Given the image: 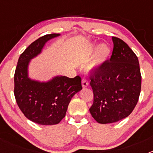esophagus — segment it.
<instances>
[{"label": "esophagus", "mask_w": 153, "mask_h": 153, "mask_svg": "<svg viewBox=\"0 0 153 153\" xmlns=\"http://www.w3.org/2000/svg\"><path fill=\"white\" fill-rule=\"evenodd\" d=\"M88 85H89L88 81L86 80V79H82V86H83V88H85V87H86V86H88Z\"/></svg>", "instance_id": "1"}]
</instances>
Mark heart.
Returning a JSON list of instances; mask_svg holds the SVG:
<instances>
[{
  "instance_id": "b5f03b06",
  "label": "heart",
  "mask_w": 153,
  "mask_h": 153,
  "mask_svg": "<svg viewBox=\"0 0 153 153\" xmlns=\"http://www.w3.org/2000/svg\"><path fill=\"white\" fill-rule=\"evenodd\" d=\"M96 49L97 50V51ZM95 50L96 52L94 53L93 60L90 64V67L91 69H95L97 67H100L101 65L107 61V60L110 56V54H111L110 47L107 44H102L98 47L97 44H91L86 47L84 53H83V57L85 59L90 58Z\"/></svg>"
}]
</instances>
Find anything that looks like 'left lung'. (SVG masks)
I'll return each instance as SVG.
<instances>
[{
    "label": "left lung",
    "mask_w": 153,
    "mask_h": 153,
    "mask_svg": "<svg viewBox=\"0 0 153 153\" xmlns=\"http://www.w3.org/2000/svg\"><path fill=\"white\" fill-rule=\"evenodd\" d=\"M110 60L90 76L93 103L92 117L101 124L113 123L126 118L137 104L141 91L139 60L121 39L113 36Z\"/></svg>",
    "instance_id": "8db88e82"
}]
</instances>
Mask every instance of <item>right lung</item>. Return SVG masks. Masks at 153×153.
<instances>
[{
  "label": "right lung",
  "instance_id": "1",
  "mask_svg": "<svg viewBox=\"0 0 153 153\" xmlns=\"http://www.w3.org/2000/svg\"><path fill=\"white\" fill-rule=\"evenodd\" d=\"M51 33L33 42L18 59L14 74V96L19 108L28 120L40 125H55L64 118L72 97L82 90L81 78L56 76L47 82L32 79L28 67L46 43L60 36Z\"/></svg>",
  "mask_w": 153,
  "mask_h": 153
}]
</instances>
